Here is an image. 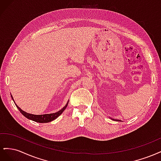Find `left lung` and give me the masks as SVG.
<instances>
[{"label":"left lung","mask_w":161,"mask_h":161,"mask_svg":"<svg viewBox=\"0 0 161 161\" xmlns=\"http://www.w3.org/2000/svg\"><path fill=\"white\" fill-rule=\"evenodd\" d=\"M110 119H111V120H113V121H120V120H119V119H112V118H110Z\"/></svg>","instance_id":"left-lung-1"}]
</instances>
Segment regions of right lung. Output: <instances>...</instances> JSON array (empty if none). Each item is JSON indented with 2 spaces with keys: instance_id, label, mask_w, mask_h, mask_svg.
<instances>
[{
  "instance_id": "1",
  "label": "right lung",
  "mask_w": 161,
  "mask_h": 161,
  "mask_svg": "<svg viewBox=\"0 0 161 161\" xmlns=\"http://www.w3.org/2000/svg\"><path fill=\"white\" fill-rule=\"evenodd\" d=\"M11 98L14 103V101L13 98V96L11 95ZM68 103H69V101L67 102V103L66 104V105L64 107V108L61 109L60 111L56 112V113L49 114H43V115H34V114H28V113H27V112L23 111L20 108H19V107H18L17 105V104L15 103H14L17 109L25 117V118H27L29 119H31L32 121H36V122H39V123H48V122H50V121L56 119L58 117H59L62 114V112L65 110V109L66 108V107L68 105Z\"/></svg>"
}]
</instances>
